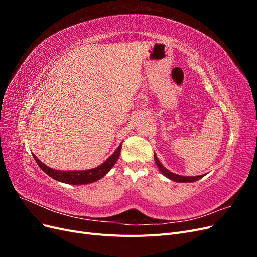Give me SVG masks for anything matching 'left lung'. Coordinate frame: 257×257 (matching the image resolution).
I'll use <instances>...</instances> for the list:
<instances>
[{
    "label": "left lung",
    "mask_w": 257,
    "mask_h": 257,
    "mask_svg": "<svg viewBox=\"0 0 257 257\" xmlns=\"http://www.w3.org/2000/svg\"><path fill=\"white\" fill-rule=\"evenodd\" d=\"M154 160H155V163H157L159 169L161 170V173L164 176H166L167 178H169L170 180H173V181H177V182H195V181L199 180V179H201L205 176V175H200V176H196V177H185V176L176 175L172 172H169L168 169H166L164 166L162 165V163L159 161L157 154H155V153H154Z\"/></svg>",
    "instance_id": "8db88e82"
}]
</instances>
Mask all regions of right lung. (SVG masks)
<instances>
[{
  "label": "right lung",
  "mask_w": 257,
  "mask_h": 257,
  "mask_svg": "<svg viewBox=\"0 0 257 257\" xmlns=\"http://www.w3.org/2000/svg\"><path fill=\"white\" fill-rule=\"evenodd\" d=\"M121 148H122V144L116 148V150L113 152L111 157L108 158L102 165H99L95 168L88 169V170H74V172H72V170L71 172L56 170L46 166L44 163H42L36 158L35 154H33V158L36 161L37 165L42 168L43 172L47 174L48 176H50L51 178H53L54 180L67 183V184H87V183H92L99 180L100 178H103L108 172H109L120 157Z\"/></svg>",
  "instance_id": "right-lung-1"
}]
</instances>
